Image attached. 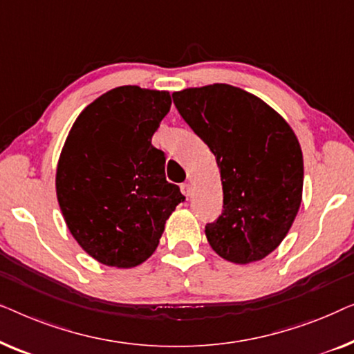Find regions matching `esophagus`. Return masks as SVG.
<instances>
[{"mask_svg":"<svg viewBox=\"0 0 354 354\" xmlns=\"http://www.w3.org/2000/svg\"><path fill=\"white\" fill-rule=\"evenodd\" d=\"M181 192H183L186 197H189V194H191V184H189V183H183V184H181Z\"/></svg>","mask_w":354,"mask_h":354,"instance_id":"obj_1","label":"esophagus"}]
</instances>
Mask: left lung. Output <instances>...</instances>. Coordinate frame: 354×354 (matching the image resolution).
I'll return each mask as SVG.
<instances>
[{
    "mask_svg": "<svg viewBox=\"0 0 354 354\" xmlns=\"http://www.w3.org/2000/svg\"><path fill=\"white\" fill-rule=\"evenodd\" d=\"M184 122L220 168L223 213L205 226L213 250L237 265L281 245L303 194V153L290 125L255 94L226 83L173 93Z\"/></svg>",
    "mask_w": 354,
    "mask_h": 354,
    "instance_id": "left-lung-1",
    "label": "left lung"
}]
</instances>
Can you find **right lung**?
Wrapping results in <instances>:
<instances>
[{"mask_svg":"<svg viewBox=\"0 0 354 354\" xmlns=\"http://www.w3.org/2000/svg\"><path fill=\"white\" fill-rule=\"evenodd\" d=\"M170 107L168 91L113 88L83 109L64 142L59 207L78 245L102 265L146 261L184 201L167 181L165 156L151 142Z\"/></svg>","mask_w":354,"mask_h":354,"instance_id":"obj_1","label":"right lung"}]
</instances>
